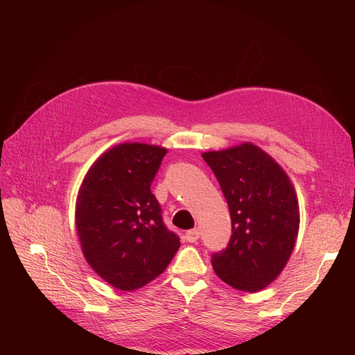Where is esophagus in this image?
<instances>
[{
    "instance_id": "obj_1",
    "label": "esophagus",
    "mask_w": 355,
    "mask_h": 355,
    "mask_svg": "<svg viewBox=\"0 0 355 355\" xmlns=\"http://www.w3.org/2000/svg\"><path fill=\"white\" fill-rule=\"evenodd\" d=\"M185 239H187V241H189V243H196V241L200 239V230H198V228H194V230L187 231Z\"/></svg>"
}]
</instances>
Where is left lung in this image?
Wrapping results in <instances>:
<instances>
[{
    "label": "left lung",
    "instance_id": "8db88e82",
    "mask_svg": "<svg viewBox=\"0 0 355 355\" xmlns=\"http://www.w3.org/2000/svg\"><path fill=\"white\" fill-rule=\"evenodd\" d=\"M231 213L227 249L211 256L222 282L259 292L282 274L297 239L299 204L286 171L259 146L244 142L204 153Z\"/></svg>",
    "mask_w": 355,
    "mask_h": 355
}]
</instances>
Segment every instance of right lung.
Wrapping results in <instances>:
<instances>
[{
    "label": "right lung",
    "instance_id": "obj_1",
    "mask_svg": "<svg viewBox=\"0 0 355 355\" xmlns=\"http://www.w3.org/2000/svg\"><path fill=\"white\" fill-rule=\"evenodd\" d=\"M166 148L120 144L102 154L77 197L75 227L85 261L115 288L132 292L163 274L180 247L151 192Z\"/></svg>",
    "mask_w": 355,
    "mask_h": 355
}]
</instances>
